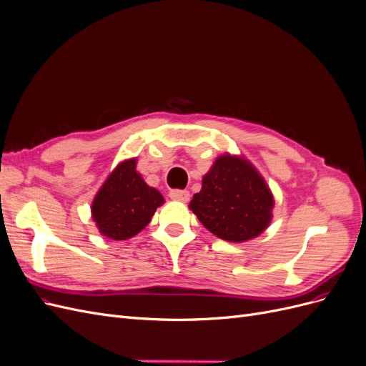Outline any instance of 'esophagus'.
Returning a JSON list of instances; mask_svg holds the SVG:
<instances>
[{
    "instance_id": "esophagus-1",
    "label": "esophagus",
    "mask_w": 366,
    "mask_h": 366,
    "mask_svg": "<svg viewBox=\"0 0 366 366\" xmlns=\"http://www.w3.org/2000/svg\"><path fill=\"white\" fill-rule=\"evenodd\" d=\"M169 197L172 198V200L186 203L187 200H189L191 194H189V191H186V189H172V191L169 192Z\"/></svg>"
}]
</instances>
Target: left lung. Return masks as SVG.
Instances as JSON below:
<instances>
[{
    "label": "left lung",
    "mask_w": 366,
    "mask_h": 366,
    "mask_svg": "<svg viewBox=\"0 0 366 366\" xmlns=\"http://www.w3.org/2000/svg\"><path fill=\"white\" fill-rule=\"evenodd\" d=\"M189 207L218 238L242 242L269 226L273 197L247 160L221 156L203 177L202 191L194 195Z\"/></svg>",
    "instance_id": "obj_1"
}]
</instances>
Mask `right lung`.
I'll return each mask as SVG.
<instances>
[{"label":"right lung","instance_id":"add662e5","mask_svg":"<svg viewBox=\"0 0 366 366\" xmlns=\"http://www.w3.org/2000/svg\"><path fill=\"white\" fill-rule=\"evenodd\" d=\"M162 194L136 171V159L120 163L97 192L92 214L101 234L112 239L137 235L163 204Z\"/></svg>","mask_w":366,"mask_h":366}]
</instances>
